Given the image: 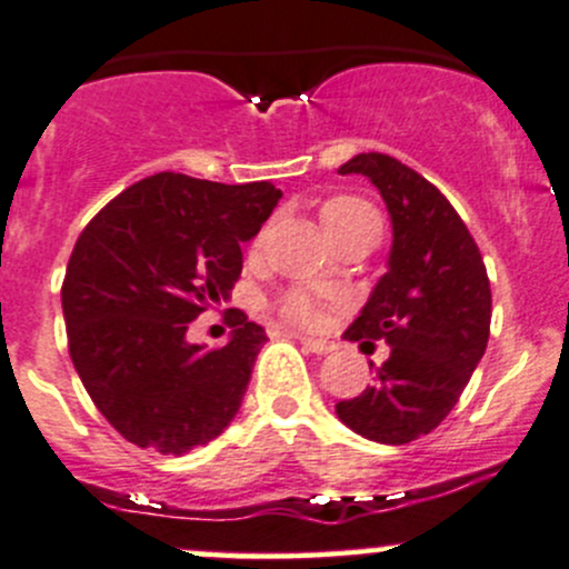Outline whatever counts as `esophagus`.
<instances>
[{"label": "esophagus", "instance_id": "34e87169", "mask_svg": "<svg viewBox=\"0 0 569 569\" xmlns=\"http://www.w3.org/2000/svg\"><path fill=\"white\" fill-rule=\"evenodd\" d=\"M297 338H300V341L317 355H330V352H336V349H338V343L330 341V338H313V336H297Z\"/></svg>", "mask_w": 569, "mask_h": 569}]
</instances>
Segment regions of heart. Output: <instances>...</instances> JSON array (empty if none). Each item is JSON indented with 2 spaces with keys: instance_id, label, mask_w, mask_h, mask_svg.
<instances>
[{
  "instance_id": "1",
  "label": "heart",
  "mask_w": 569,
  "mask_h": 569,
  "mask_svg": "<svg viewBox=\"0 0 569 569\" xmlns=\"http://www.w3.org/2000/svg\"><path fill=\"white\" fill-rule=\"evenodd\" d=\"M319 220L325 231L330 233V239L355 231V228L380 222L377 220V211L366 200L355 198V194H332V198H327L319 209ZM261 239L263 233L252 242V250H258ZM278 311L280 317L295 321V325H313L317 321V302H313V297L306 289H286L280 295Z\"/></svg>"
}]
</instances>
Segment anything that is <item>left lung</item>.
Instances as JSON below:
<instances>
[{"label": "left lung", "mask_w": 569, "mask_h": 569, "mask_svg": "<svg viewBox=\"0 0 569 569\" xmlns=\"http://www.w3.org/2000/svg\"><path fill=\"white\" fill-rule=\"evenodd\" d=\"M338 173L380 189L393 222L388 272L343 338L360 349L391 343L375 386L336 405L352 432L401 446L429 435L460 396L490 338L485 258L435 183L388 153H358Z\"/></svg>", "instance_id": "left-lung-1"}]
</instances>
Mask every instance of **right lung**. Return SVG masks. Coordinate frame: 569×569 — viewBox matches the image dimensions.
Wrapping results in <instances>:
<instances>
[{
  "label": "right lung",
  "instance_id": "1",
  "mask_svg": "<svg viewBox=\"0 0 569 569\" xmlns=\"http://www.w3.org/2000/svg\"><path fill=\"white\" fill-rule=\"evenodd\" d=\"M267 181L157 173L84 226L62 280L68 352L101 416L140 449L187 455L237 416L267 332L231 308L226 347L189 343L192 321L228 300L242 242L280 200Z\"/></svg>",
  "mask_w": 569,
  "mask_h": 569
}]
</instances>
